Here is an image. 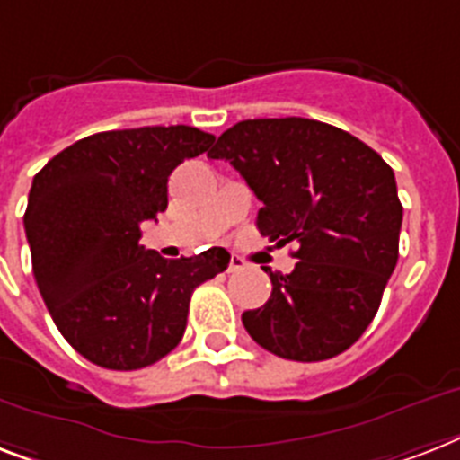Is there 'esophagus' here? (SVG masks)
Listing matches in <instances>:
<instances>
[{"mask_svg":"<svg viewBox=\"0 0 460 460\" xmlns=\"http://www.w3.org/2000/svg\"><path fill=\"white\" fill-rule=\"evenodd\" d=\"M241 269H245V260L238 255H231L229 260V271H241Z\"/></svg>","mask_w":460,"mask_h":460,"instance_id":"esophagus-1","label":"esophagus"}]
</instances>
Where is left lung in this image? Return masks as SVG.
Segmentation results:
<instances>
[{"label":"left lung","instance_id":"left-lung-1","mask_svg":"<svg viewBox=\"0 0 460 460\" xmlns=\"http://www.w3.org/2000/svg\"><path fill=\"white\" fill-rule=\"evenodd\" d=\"M208 155L231 163L262 200V236L297 243L290 274L262 267L271 297L243 312L250 338L293 361L345 352L397 267L404 210L392 167L345 129L307 118L236 122Z\"/></svg>","mask_w":460,"mask_h":460}]
</instances>
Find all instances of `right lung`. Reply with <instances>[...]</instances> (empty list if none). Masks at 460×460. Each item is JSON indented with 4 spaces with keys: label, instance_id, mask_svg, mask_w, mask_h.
<instances>
[{
    "label": "right lung",
    "instance_id": "1",
    "mask_svg": "<svg viewBox=\"0 0 460 460\" xmlns=\"http://www.w3.org/2000/svg\"><path fill=\"white\" fill-rule=\"evenodd\" d=\"M215 137L189 125L75 141L32 179L25 236L56 328L92 364L137 371L184 338L193 290L229 267L224 248L165 260L139 245L167 208V179Z\"/></svg>",
    "mask_w": 460,
    "mask_h": 460
}]
</instances>
